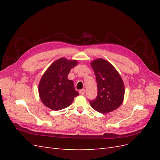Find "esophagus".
I'll return each instance as SVG.
<instances>
[{"label":"esophagus","instance_id":"esophagus-1","mask_svg":"<svg viewBox=\"0 0 160 160\" xmlns=\"http://www.w3.org/2000/svg\"><path fill=\"white\" fill-rule=\"evenodd\" d=\"M79 94L81 95H85V89H83L79 91Z\"/></svg>","mask_w":160,"mask_h":160}]
</instances>
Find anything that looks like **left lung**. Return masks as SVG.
I'll list each match as a JSON object with an SVG mask.
<instances>
[{
	"label": "left lung",
	"instance_id": "obj_1",
	"mask_svg": "<svg viewBox=\"0 0 160 160\" xmlns=\"http://www.w3.org/2000/svg\"><path fill=\"white\" fill-rule=\"evenodd\" d=\"M98 85V96L89 100L91 108L101 113L117 109L122 105L125 93L122 77L110 62L98 59L91 62Z\"/></svg>",
	"mask_w": 160,
	"mask_h": 160
}]
</instances>
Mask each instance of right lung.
<instances>
[{"mask_svg": "<svg viewBox=\"0 0 160 160\" xmlns=\"http://www.w3.org/2000/svg\"><path fill=\"white\" fill-rule=\"evenodd\" d=\"M77 64V61L61 58L52 63L43 74L38 85V93L46 107L55 111L65 109L79 95L75 90L73 81L67 78L71 69Z\"/></svg>", "mask_w": 160, "mask_h": 160, "instance_id": "right-lung-1", "label": "right lung"}]
</instances>
